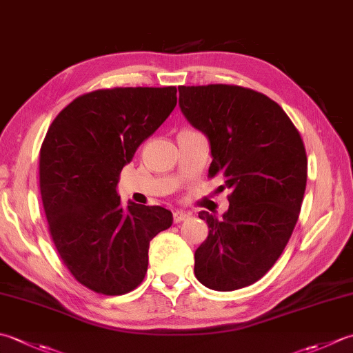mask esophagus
<instances>
[{
    "mask_svg": "<svg viewBox=\"0 0 353 353\" xmlns=\"http://www.w3.org/2000/svg\"><path fill=\"white\" fill-rule=\"evenodd\" d=\"M188 217H190V212H185V211H174V212H172V220H174V223H181Z\"/></svg>",
    "mask_w": 353,
    "mask_h": 353,
    "instance_id": "34e87169",
    "label": "esophagus"
}]
</instances>
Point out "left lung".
I'll return each instance as SVG.
<instances>
[{"label": "left lung", "instance_id": "8db88e82", "mask_svg": "<svg viewBox=\"0 0 353 353\" xmlns=\"http://www.w3.org/2000/svg\"><path fill=\"white\" fill-rule=\"evenodd\" d=\"M179 105L210 139L208 177L230 190L223 219L200 211L210 232L194 254L197 280L236 291L260 280L279 260L300 216L307 157L299 130L277 102L252 88L179 87Z\"/></svg>", "mask_w": 353, "mask_h": 353}]
</instances>
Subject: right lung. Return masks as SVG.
<instances>
[{"instance_id":"obj_1","label":"right lung","mask_w":353,"mask_h":353,"mask_svg":"<svg viewBox=\"0 0 353 353\" xmlns=\"http://www.w3.org/2000/svg\"><path fill=\"white\" fill-rule=\"evenodd\" d=\"M176 87H116L78 96L39 151V190L54 248L82 286L123 295L145 279L150 241L172 223L162 206L121 205L116 186L139 145L177 103Z\"/></svg>"}]
</instances>
